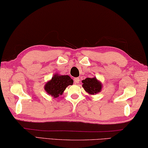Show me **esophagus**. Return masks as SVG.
Returning <instances> with one entry per match:
<instances>
[{
    "label": "esophagus",
    "instance_id": "34e87169",
    "mask_svg": "<svg viewBox=\"0 0 148 148\" xmlns=\"http://www.w3.org/2000/svg\"><path fill=\"white\" fill-rule=\"evenodd\" d=\"M74 82H75V83H76V84H78V83H79V82H80V79H79V78H74Z\"/></svg>",
    "mask_w": 148,
    "mask_h": 148
}]
</instances>
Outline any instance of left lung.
<instances>
[{
  "mask_svg": "<svg viewBox=\"0 0 148 148\" xmlns=\"http://www.w3.org/2000/svg\"><path fill=\"white\" fill-rule=\"evenodd\" d=\"M82 87L84 90L91 95H95L100 92L103 87V84L95 77L93 78H86L82 81Z\"/></svg>",
  "mask_w": 148,
  "mask_h": 148,
  "instance_id": "obj_1",
  "label": "left lung"
}]
</instances>
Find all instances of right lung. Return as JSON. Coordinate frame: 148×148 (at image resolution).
Here are the masks:
<instances>
[{
    "instance_id": "1",
    "label": "right lung",
    "mask_w": 148,
    "mask_h": 148,
    "mask_svg": "<svg viewBox=\"0 0 148 148\" xmlns=\"http://www.w3.org/2000/svg\"><path fill=\"white\" fill-rule=\"evenodd\" d=\"M73 80L69 75H62L55 73L52 78L45 84V91L49 96L53 98L62 95L66 87L70 85H73Z\"/></svg>"
}]
</instances>
